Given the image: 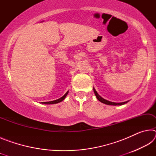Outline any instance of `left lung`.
<instances>
[{
    "label": "left lung",
    "instance_id": "obj_1",
    "mask_svg": "<svg viewBox=\"0 0 156 156\" xmlns=\"http://www.w3.org/2000/svg\"><path fill=\"white\" fill-rule=\"evenodd\" d=\"M93 89H94V94H95V95H96V98H97V99L100 102H102V103H104V104H106V105H114V106H116V105H125V104H126V103H127V102H129V100H128V101L122 102H113L109 101V100H105V99L103 98H102L101 96H100V95L97 93V91H96V89H95L94 87L93 88Z\"/></svg>",
    "mask_w": 156,
    "mask_h": 156
}]
</instances>
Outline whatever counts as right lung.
Returning <instances> with one entry per match:
<instances>
[{"mask_svg": "<svg viewBox=\"0 0 156 156\" xmlns=\"http://www.w3.org/2000/svg\"><path fill=\"white\" fill-rule=\"evenodd\" d=\"M69 93V91H67V92H66V94L64 95V96H62L61 98H60L59 99H57L56 100H53V101H49V102H41L42 104H44V105H52V104H56V103H59V102H62V100H64L65 98H66V96H67V95Z\"/></svg>", "mask_w": 156, "mask_h": 156, "instance_id": "obj_1", "label": "right lung"}]
</instances>
